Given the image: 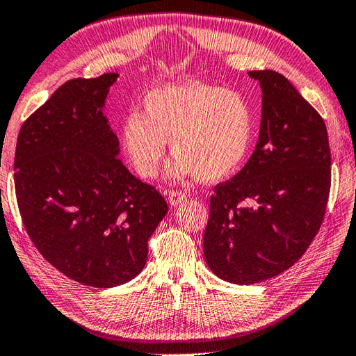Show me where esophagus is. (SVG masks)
I'll list each match as a JSON object with an SVG mask.
<instances>
[{
    "label": "esophagus",
    "instance_id": "34e87169",
    "mask_svg": "<svg viewBox=\"0 0 356 356\" xmlns=\"http://www.w3.org/2000/svg\"><path fill=\"white\" fill-rule=\"evenodd\" d=\"M186 198V194L177 191V189H172V191L168 193V202L171 206H177L180 202H184Z\"/></svg>",
    "mask_w": 356,
    "mask_h": 356
}]
</instances>
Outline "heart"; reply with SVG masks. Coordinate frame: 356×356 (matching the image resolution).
Masks as SVG:
<instances>
[{
  "mask_svg": "<svg viewBox=\"0 0 356 356\" xmlns=\"http://www.w3.org/2000/svg\"><path fill=\"white\" fill-rule=\"evenodd\" d=\"M253 130V109L243 94L186 81L150 90L143 115L130 112L122 120L121 144L143 177L158 176L170 139L177 154L172 176L220 181L244 163Z\"/></svg>",
  "mask_w": 356,
  "mask_h": 356,
  "instance_id": "heart-1",
  "label": "heart"
}]
</instances>
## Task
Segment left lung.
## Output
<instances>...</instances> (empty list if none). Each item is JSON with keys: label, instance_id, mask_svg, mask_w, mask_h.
Segmentation results:
<instances>
[{"label": "left lung", "instance_id": "left-lung-1", "mask_svg": "<svg viewBox=\"0 0 356 356\" xmlns=\"http://www.w3.org/2000/svg\"><path fill=\"white\" fill-rule=\"evenodd\" d=\"M262 89L259 139L249 162L213 188L203 236L222 280L252 285L294 266L323 222L330 148L323 118L276 71H250Z\"/></svg>", "mask_w": 356, "mask_h": 356}]
</instances>
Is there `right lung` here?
<instances>
[{"instance_id": "1", "label": "right lung", "mask_w": 356, "mask_h": 356, "mask_svg": "<svg viewBox=\"0 0 356 356\" xmlns=\"http://www.w3.org/2000/svg\"><path fill=\"white\" fill-rule=\"evenodd\" d=\"M118 74L72 79L24 121L15 152L21 218L39 253L79 284L111 288L143 271L168 212L117 159L103 106Z\"/></svg>"}]
</instances>
